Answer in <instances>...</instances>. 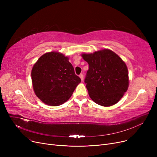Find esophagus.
Segmentation results:
<instances>
[{
    "label": "esophagus",
    "instance_id": "esophagus-1",
    "mask_svg": "<svg viewBox=\"0 0 157 157\" xmlns=\"http://www.w3.org/2000/svg\"><path fill=\"white\" fill-rule=\"evenodd\" d=\"M79 77H80L81 81L83 80V74H82V73L80 74H79Z\"/></svg>",
    "mask_w": 157,
    "mask_h": 157
}]
</instances>
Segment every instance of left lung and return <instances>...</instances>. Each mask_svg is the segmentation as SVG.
<instances>
[{"instance_id":"obj_1","label":"left lung","mask_w":157,"mask_h":157,"mask_svg":"<svg viewBox=\"0 0 157 157\" xmlns=\"http://www.w3.org/2000/svg\"><path fill=\"white\" fill-rule=\"evenodd\" d=\"M82 56L88 63L84 81L90 98L102 106L117 104L128 86L125 63L116 53L106 49Z\"/></svg>"}]
</instances>
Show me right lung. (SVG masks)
Instances as JSON below:
<instances>
[{
    "instance_id": "right-lung-1",
    "label": "right lung",
    "mask_w": 157,
    "mask_h": 157,
    "mask_svg": "<svg viewBox=\"0 0 157 157\" xmlns=\"http://www.w3.org/2000/svg\"><path fill=\"white\" fill-rule=\"evenodd\" d=\"M31 76L36 95L52 106L67 101L81 82L68 57L57 52L41 56L33 67Z\"/></svg>"
}]
</instances>
